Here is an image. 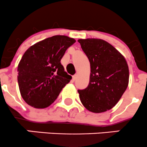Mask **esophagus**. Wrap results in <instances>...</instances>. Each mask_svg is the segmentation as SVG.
<instances>
[{"label": "esophagus", "instance_id": "34e87169", "mask_svg": "<svg viewBox=\"0 0 147 147\" xmlns=\"http://www.w3.org/2000/svg\"><path fill=\"white\" fill-rule=\"evenodd\" d=\"M77 78H78V75H75L72 76V80H73V81H75Z\"/></svg>", "mask_w": 147, "mask_h": 147}]
</instances>
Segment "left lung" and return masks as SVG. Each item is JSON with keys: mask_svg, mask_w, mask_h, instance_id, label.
I'll return each mask as SVG.
<instances>
[{"mask_svg": "<svg viewBox=\"0 0 147 147\" xmlns=\"http://www.w3.org/2000/svg\"><path fill=\"white\" fill-rule=\"evenodd\" d=\"M89 58L91 73L89 85L78 90L83 106L91 112L103 113L116 105L129 82L125 58L111 44L99 38L79 39Z\"/></svg>", "mask_w": 147, "mask_h": 147, "instance_id": "8db88e82", "label": "left lung"}]
</instances>
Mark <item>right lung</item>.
Listing matches in <instances>:
<instances>
[{"label":"right lung","instance_id":"add662e5","mask_svg":"<svg viewBox=\"0 0 147 147\" xmlns=\"http://www.w3.org/2000/svg\"><path fill=\"white\" fill-rule=\"evenodd\" d=\"M56 35L34 44L25 51L18 67L20 92L24 101L35 109L53 103L72 77L61 63L66 50L75 43Z\"/></svg>","mask_w":147,"mask_h":147}]
</instances>
